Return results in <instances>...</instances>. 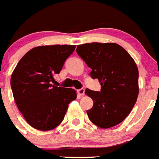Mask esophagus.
<instances>
[{
	"instance_id": "esophagus-1",
	"label": "esophagus",
	"mask_w": 159,
	"mask_h": 159,
	"mask_svg": "<svg viewBox=\"0 0 159 159\" xmlns=\"http://www.w3.org/2000/svg\"><path fill=\"white\" fill-rule=\"evenodd\" d=\"M77 92H78V94L80 96H83V95H84V92H85V90L84 89V88H81V89H79L78 91H77Z\"/></svg>"
}]
</instances>
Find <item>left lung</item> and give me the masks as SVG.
Wrapping results in <instances>:
<instances>
[{
    "label": "left lung",
    "instance_id": "left-lung-1",
    "mask_svg": "<svg viewBox=\"0 0 159 159\" xmlns=\"http://www.w3.org/2000/svg\"><path fill=\"white\" fill-rule=\"evenodd\" d=\"M76 52L92 68V78L98 79L102 86L100 92L85 91L94 102L87 111L88 118L100 128L116 126L127 117L137 101L139 70L134 60L116 43L80 44Z\"/></svg>",
    "mask_w": 159,
    "mask_h": 159
}]
</instances>
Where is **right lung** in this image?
<instances>
[{
	"label": "right lung",
	"instance_id": "1",
	"mask_svg": "<svg viewBox=\"0 0 159 159\" xmlns=\"http://www.w3.org/2000/svg\"><path fill=\"white\" fill-rule=\"evenodd\" d=\"M75 45L38 46L20 59L11 76L18 109L31 127L50 130L61 123L68 104L76 99L72 88L57 87L54 75L62 69Z\"/></svg>",
	"mask_w": 159,
	"mask_h": 159
}]
</instances>
